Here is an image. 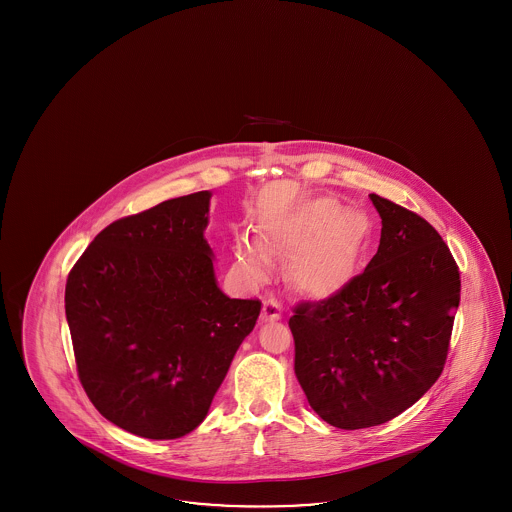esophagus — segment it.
<instances>
[{
  "mask_svg": "<svg viewBox=\"0 0 512 512\" xmlns=\"http://www.w3.org/2000/svg\"><path fill=\"white\" fill-rule=\"evenodd\" d=\"M261 318L267 322V320H280L282 318V307H280V303L276 301V299H265L263 301V313H261Z\"/></svg>",
  "mask_w": 512,
  "mask_h": 512,
  "instance_id": "34e87169",
  "label": "esophagus"
}]
</instances>
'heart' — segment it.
Here are the masks:
<instances>
[{
	"mask_svg": "<svg viewBox=\"0 0 512 512\" xmlns=\"http://www.w3.org/2000/svg\"><path fill=\"white\" fill-rule=\"evenodd\" d=\"M365 230V217L345 209L336 197L324 195L299 205L274 236L278 247L297 251L290 263L295 290L313 299L340 292L353 270ZM234 255L247 282L259 284L267 278V257L259 245L242 238Z\"/></svg>",
	"mask_w": 512,
	"mask_h": 512,
	"instance_id": "1",
	"label": "heart"
}]
</instances>
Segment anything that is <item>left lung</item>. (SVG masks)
Listing matches in <instances>:
<instances>
[{"mask_svg":"<svg viewBox=\"0 0 512 512\" xmlns=\"http://www.w3.org/2000/svg\"><path fill=\"white\" fill-rule=\"evenodd\" d=\"M370 201L382 236L365 272L290 318L295 376L341 430L384 424L434 386L461 301L459 267L436 228L390 199Z\"/></svg>","mask_w":512,"mask_h":512,"instance_id":"8db88e82","label":"left lung"}]
</instances>
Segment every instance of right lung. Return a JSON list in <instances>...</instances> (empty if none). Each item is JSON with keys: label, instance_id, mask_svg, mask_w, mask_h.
Listing matches in <instances>:
<instances>
[{"label": "right lung", "instance_id": "right-lung-1", "mask_svg": "<svg viewBox=\"0 0 512 512\" xmlns=\"http://www.w3.org/2000/svg\"><path fill=\"white\" fill-rule=\"evenodd\" d=\"M209 203L205 190L115 220L67 280L82 388L140 438H182L203 422L261 313L257 299H230L217 284Z\"/></svg>", "mask_w": 512, "mask_h": 512}]
</instances>
